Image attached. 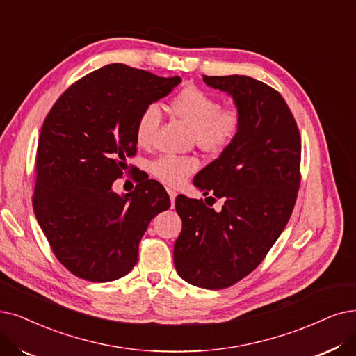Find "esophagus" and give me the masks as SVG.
<instances>
[{"label":"esophagus","instance_id":"34e87169","mask_svg":"<svg viewBox=\"0 0 356 356\" xmlns=\"http://www.w3.org/2000/svg\"><path fill=\"white\" fill-rule=\"evenodd\" d=\"M168 194H169V198H170V204H172V207H174V204H175V198H177L178 193H177V191H174V190L168 188Z\"/></svg>","mask_w":356,"mask_h":356}]
</instances>
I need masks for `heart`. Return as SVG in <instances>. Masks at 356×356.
Listing matches in <instances>:
<instances>
[{
  "mask_svg": "<svg viewBox=\"0 0 356 356\" xmlns=\"http://www.w3.org/2000/svg\"><path fill=\"white\" fill-rule=\"evenodd\" d=\"M170 111L186 122L194 133L195 145L203 152L218 154L229 147L241 130V113L235 108H220L215 96L195 86L184 88L169 104ZM161 125L159 109L150 105L140 113L136 122V140L141 147L152 145ZM198 169L194 158L162 156L152 163V174L166 186H181Z\"/></svg>",
  "mask_w": 356,
  "mask_h": 356,
  "instance_id": "1",
  "label": "heart"
}]
</instances>
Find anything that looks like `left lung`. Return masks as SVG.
<instances>
[{
	"instance_id": "8db88e82",
	"label": "left lung",
	"mask_w": 356,
	"mask_h": 356,
	"mask_svg": "<svg viewBox=\"0 0 356 356\" xmlns=\"http://www.w3.org/2000/svg\"><path fill=\"white\" fill-rule=\"evenodd\" d=\"M203 81L232 97L241 130L193 181L204 195L223 198L222 209L177 197L182 229L174 264L191 285L223 289L250 275L285 229L301 181V136L285 99L267 84L248 76Z\"/></svg>"
}]
</instances>
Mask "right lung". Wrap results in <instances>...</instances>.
Listing matches in <instances>:
<instances>
[{
    "mask_svg": "<svg viewBox=\"0 0 356 356\" xmlns=\"http://www.w3.org/2000/svg\"><path fill=\"white\" fill-rule=\"evenodd\" d=\"M179 83L178 76L109 64L70 86L45 118L33 210L56 259L74 276L90 282L125 276L150 220L169 209L158 181L145 179L121 195L112 184L137 152L140 113Z\"/></svg>",
    "mask_w": 356,
    "mask_h": 356,
    "instance_id": "1",
    "label": "right lung"
}]
</instances>
